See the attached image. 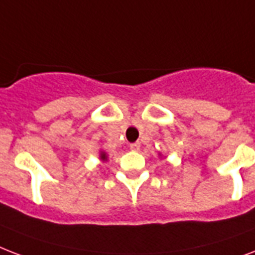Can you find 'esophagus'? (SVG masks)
<instances>
[{
    "label": "esophagus",
    "instance_id": "1",
    "mask_svg": "<svg viewBox=\"0 0 255 255\" xmlns=\"http://www.w3.org/2000/svg\"><path fill=\"white\" fill-rule=\"evenodd\" d=\"M129 148H131L132 151H139V148H140V143H131V144H129Z\"/></svg>",
    "mask_w": 255,
    "mask_h": 255
}]
</instances>
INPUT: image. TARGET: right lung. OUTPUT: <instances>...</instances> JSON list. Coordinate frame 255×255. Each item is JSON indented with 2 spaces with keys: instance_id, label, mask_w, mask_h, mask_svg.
Returning a JSON list of instances; mask_svg holds the SVG:
<instances>
[{
  "instance_id": "add662e5",
  "label": "right lung",
  "mask_w": 255,
  "mask_h": 255,
  "mask_svg": "<svg viewBox=\"0 0 255 255\" xmlns=\"http://www.w3.org/2000/svg\"><path fill=\"white\" fill-rule=\"evenodd\" d=\"M102 159H103V160H106V159H107L106 153H102Z\"/></svg>"
}]
</instances>
